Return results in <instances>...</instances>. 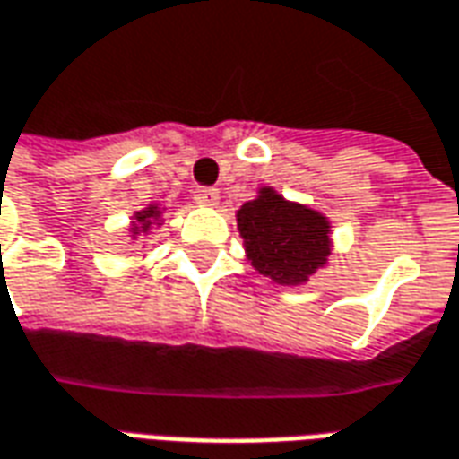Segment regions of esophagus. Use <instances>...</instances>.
Instances as JSON below:
<instances>
[{
	"instance_id": "1",
	"label": "esophagus",
	"mask_w": 459,
	"mask_h": 459,
	"mask_svg": "<svg viewBox=\"0 0 459 459\" xmlns=\"http://www.w3.org/2000/svg\"><path fill=\"white\" fill-rule=\"evenodd\" d=\"M219 188H196L194 191V201L198 206H219Z\"/></svg>"
}]
</instances>
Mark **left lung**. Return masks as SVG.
<instances>
[{"label":"left lung","instance_id":"obj_1","mask_svg":"<svg viewBox=\"0 0 459 459\" xmlns=\"http://www.w3.org/2000/svg\"><path fill=\"white\" fill-rule=\"evenodd\" d=\"M246 261L273 283L306 285L333 251V226L325 213L288 201L273 186H261L236 211Z\"/></svg>","mask_w":459,"mask_h":459}]
</instances>
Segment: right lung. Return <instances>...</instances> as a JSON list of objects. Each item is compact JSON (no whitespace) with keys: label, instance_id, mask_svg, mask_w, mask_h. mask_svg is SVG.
<instances>
[{"label":"right lung","instance_id":"1","mask_svg":"<svg viewBox=\"0 0 459 459\" xmlns=\"http://www.w3.org/2000/svg\"><path fill=\"white\" fill-rule=\"evenodd\" d=\"M163 213H166V206H161V204H149V206L134 211L129 223L131 240L139 243L143 238V246H146V238L152 236L153 229H161L163 226Z\"/></svg>","mask_w":459,"mask_h":459}]
</instances>
